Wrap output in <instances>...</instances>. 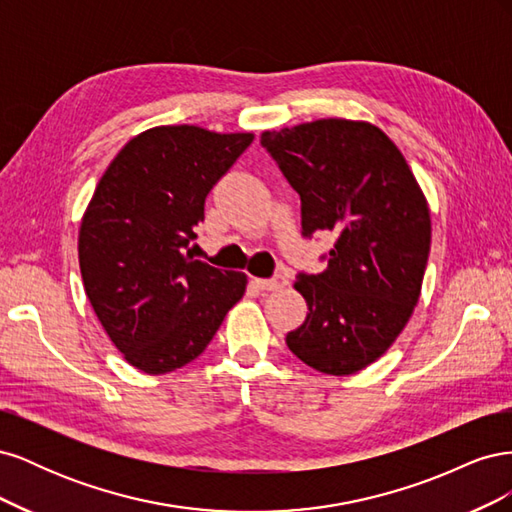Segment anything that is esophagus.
Here are the masks:
<instances>
[{
	"label": "esophagus",
	"mask_w": 512,
	"mask_h": 512,
	"mask_svg": "<svg viewBox=\"0 0 512 512\" xmlns=\"http://www.w3.org/2000/svg\"><path fill=\"white\" fill-rule=\"evenodd\" d=\"M252 284L258 290H280V288L288 286V277L284 273H275L271 280H260V277H254Z\"/></svg>",
	"instance_id": "esophagus-1"
}]
</instances>
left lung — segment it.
Wrapping results in <instances>:
<instances>
[{"label":"left lung","mask_w":512,"mask_h":512,"mask_svg":"<svg viewBox=\"0 0 512 512\" xmlns=\"http://www.w3.org/2000/svg\"><path fill=\"white\" fill-rule=\"evenodd\" d=\"M260 143L301 196L303 237H335L329 267L294 282L309 312L286 344L322 374H356L393 346L421 297L425 194L397 145L367 121L316 119L262 132Z\"/></svg>","instance_id":"1"}]
</instances>
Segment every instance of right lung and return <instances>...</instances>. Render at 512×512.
I'll return each mask as SVG.
<instances>
[{"instance_id": "1", "label": "right lung", "mask_w": 512, "mask_h": 512, "mask_svg": "<svg viewBox=\"0 0 512 512\" xmlns=\"http://www.w3.org/2000/svg\"><path fill=\"white\" fill-rule=\"evenodd\" d=\"M252 132L158 126L123 145L96 185L79 230L91 307L132 367L168 374L209 346L247 275L194 260L188 245L205 198Z\"/></svg>"}]
</instances>
